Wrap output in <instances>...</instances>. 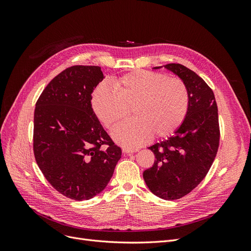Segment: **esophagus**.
Returning <instances> with one entry per match:
<instances>
[{
    "label": "esophagus",
    "instance_id": "obj_1",
    "mask_svg": "<svg viewBox=\"0 0 251 251\" xmlns=\"http://www.w3.org/2000/svg\"><path fill=\"white\" fill-rule=\"evenodd\" d=\"M123 152L126 153V154H130V153H133V152H136L138 151V149H132V148H123L122 149Z\"/></svg>",
    "mask_w": 251,
    "mask_h": 251
}]
</instances>
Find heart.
<instances>
[{
  "instance_id": "1",
  "label": "heart",
  "mask_w": 251,
  "mask_h": 251,
  "mask_svg": "<svg viewBox=\"0 0 251 251\" xmlns=\"http://www.w3.org/2000/svg\"><path fill=\"white\" fill-rule=\"evenodd\" d=\"M113 89L103 83L90 97L98 120L112 131L126 121L132 109L135 119L113 133L125 147H137L154 138L173 135L189 109V91L179 77L149 70H135L113 80Z\"/></svg>"
}]
</instances>
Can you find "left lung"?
<instances>
[{
	"label": "left lung",
	"instance_id": "left-lung-1",
	"mask_svg": "<svg viewBox=\"0 0 251 251\" xmlns=\"http://www.w3.org/2000/svg\"><path fill=\"white\" fill-rule=\"evenodd\" d=\"M165 67L186 84L189 109L174 135L149 148L155 160L143 172V179L154 195L175 201L191 192L206 176L218 152L220 125L215 95L203 79L181 64Z\"/></svg>",
	"mask_w": 251,
	"mask_h": 251
}]
</instances>
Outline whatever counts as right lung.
<instances>
[{
  "instance_id": "obj_1",
  "label": "right lung",
  "mask_w": 251,
  "mask_h": 251,
  "mask_svg": "<svg viewBox=\"0 0 251 251\" xmlns=\"http://www.w3.org/2000/svg\"><path fill=\"white\" fill-rule=\"evenodd\" d=\"M102 79L99 66H71L51 79L35 104L36 164L52 187L74 201L100 193L122 155L90 105Z\"/></svg>"
}]
</instances>
